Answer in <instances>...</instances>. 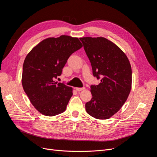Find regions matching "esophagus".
Segmentation results:
<instances>
[{"label":"esophagus","instance_id":"esophagus-1","mask_svg":"<svg viewBox=\"0 0 157 157\" xmlns=\"http://www.w3.org/2000/svg\"><path fill=\"white\" fill-rule=\"evenodd\" d=\"M76 90H77V91L80 92V91H82V90H85V88L84 87H83V88H76Z\"/></svg>","mask_w":157,"mask_h":157}]
</instances>
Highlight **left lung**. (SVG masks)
<instances>
[{
    "instance_id": "8db88e82",
    "label": "left lung",
    "mask_w": 157,
    "mask_h": 157,
    "mask_svg": "<svg viewBox=\"0 0 157 157\" xmlns=\"http://www.w3.org/2000/svg\"><path fill=\"white\" fill-rule=\"evenodd\" d=\"M92 65L93 75L101 79L98 85H91V101L86 102L87 113L106 120L117 113L124 104L132 86V69L126 55L104 37L79 39Z\"/></svg>"
}]
</instances>
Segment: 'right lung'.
I'll return each mask as SVG.
<instances>
[{"label": "right lung", "mask_w": 157, "mask_h": 157, "mask_svg": "<svg viewBox=\"0 0 157 157\" xmlns=\"http://www.w3.org/2000/svg\"><path fill=\"white\" fill-rule=\"evenodd\" d=\"M77 37L61 36L41 41L27 55L22 85L32 104L41 114L53 117L65 111L72 88L55 82L69 56L81 48Z\"/></svg>", "instance_id": "obj_1"}]
</instances>
